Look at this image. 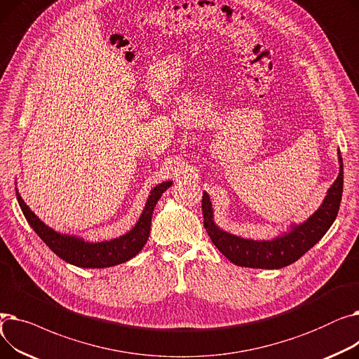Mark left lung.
<instances>
[{"mask_svg": "<svg viewBox=\"0 0 359 359\" xmlns=\"http://www.w3.org/2000/svg\"><path fill=\"white\" fill-rule=\"evenodd\" d=\"M339 161H341L339 176L327 191L322 206L304 224L292 227L288 234L271 241H255L219 230L212 221L211 201L205 192L202 198V214L206 233L215 248L234 265L259 269H280L291 265L327 233L337 217L344 192V163L341 157Z\"/></svg>", "mask_w": 359, "mask_h": 359, "instance_id": "left-lung-1", "label": "left lung"}]
</instances>
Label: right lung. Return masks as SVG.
<instances>
[{
  "label": "right lung",
  "instance_id": "1",
  "mask_svg": "<svg viewBox=\"0 0 359 359\" xmlns=\"http://www.w3.org/2000/svg\"><path fill=\"white\" fill-rule=\"evenodd\" d=\"M172 182H164L156 186L151 195L147 199L145 208L137 222V225L128 234L113 238L110 241L102 243H86L81 238H75L69 236H62L53 231L45 225L39 218L30 211L29 206L25 203L22 196L17 195V201L20 203V208L30 224L34 233L39 236L46 246L62 260L71 263V265L80 268H109L119 265L140 253V250L145 246L151 229V217H153L154 206L160 196L167 191Z\"/></svg>",
  "mask_w": 359,
  "mask_h": 359
}]
</instances>
